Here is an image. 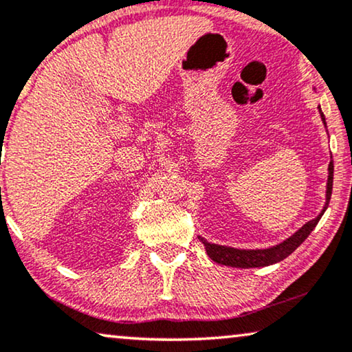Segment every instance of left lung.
<instances>
[{
	"label": "left lung",
	"instance_id": "left-lung-1",
	"mask_svg": "<svg viewBox=\"0 0 352 352\" xmlns=\"http://www.w3.org/2000/svg\"><path fill=\"white\" fill-rule=\"evenodd\" d=\"M320 110V107H319ZM320 117L322 122L325 123V117L320 110ZM331 189H333V162H330L329 165V181H327V201L322 213L317 216L316 219L306 223L302 228L292 235L290 239H287L285 242L276 245V247L266 248V250H237V248H230V247H223V245H214V243H208L205 239H201V243L205 245L206 253L208 256L213 259L214 263L218 264H224V266H230V267H263V266H269V264L278 263L282 259H285L288 254H292L295 250L300 247V245L305 242L307 239V235L312 232V229L316 228L319 219L324 214V211L329 206L330 197H331Z\"/></svg>",
	"mask_w": 352,
	"mask_h": 352
}]
</instances>
